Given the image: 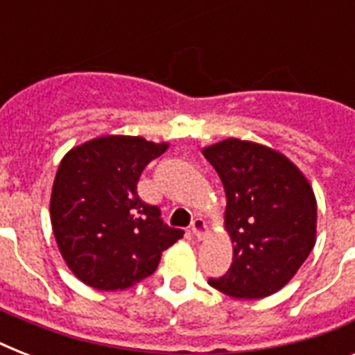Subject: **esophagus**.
Returning a JSON list of instances; mask_svg holds the SVG:
<instances>
[{"label": "esophagus", "instance_id": "esophagus-1", "mask_svg": "<svg viewBox=\"0 0 355 355\" xmlns=\"http://www.w3.org/2000/svg\"><path fill=\"white\" fill-rule=\"evenodd\" d=\"M206 230H208V227H206L205 219L197 217V219L191 223V232H193V236L197 237V239H202V237L206 236Z\"/></svg>", "mask_w": 355, "mask_h": 355}]
</instances>
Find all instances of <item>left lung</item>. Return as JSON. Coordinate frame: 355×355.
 <instances>
[{
    "instance_id": "1",
    "label": "left lung",
    "mask_w": 355,
    "mask_h": 355,
    "mask_svg": "<svg viewBox=\"0 0 355 355\" xmlns=\"http://www.w3.org/2000/svg\"><path fill=\"white\" fill-rule=\"evenodd\" d=\"M227 193L230 269L208 284L234 298H263L286 286L315 247L317 202L308 180L265 145L225 139L206 147Z\"/></svg>"
}]
</instances>
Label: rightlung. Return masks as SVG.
<instances>
[{
    "mask_svg": "<svg viewBox=\"0 0 355 355\" xmlns=\"http://www.w3.org/2000/svg\"><path fill=\"white\" fill-rule=\"evenodd\" d=\"M167 144L105 136L75 147L58 166L51 225L62 258L86 286L118 291L150 276L184 236L158 206L139 199V175Z\"/></svg>",
    "mask_w": 355,
    "mask_h": 355,
    "instance_id": "right-lung-1",
    "label": "right lung"
}]
</instances>
